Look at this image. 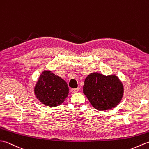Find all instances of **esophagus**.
<instances>
[{
  "label": "esophagus",
  "mask_w": 149,
  "mask_h": 149,
  "mask_svg": "<svg viewBox=\"0 0 149 149\" xmlns=\"http://www.w3.org/2000/svg\"><path fill=\"white\" fill-rule=\"evenodd\" d=\"M79 89V88H72V89L71 90V91H72L73 93H77V92H78Z\"/></svg>",
  "instance_id": "esophagus-1"
}]
</instances>
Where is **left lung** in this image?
Masks as SVG:
<instances>
[{
    "label": "left lung",
    "mask_w": 149,
    "mask_h": 149,
    "mask_svg": "<svg viewBox=\"0 0 149 149\" xmlns=\"http://www.w3.org/2000/svg\"><path fill=\"white\" fill-rule=\"evenodd\" d=\"M83 93L95 109L105 111L115 108L121 101L124 89L115 74L104 75L91 73L84 80Z\"/></svg>",
    "instance_id": "8db88e82"
}]
</instances>
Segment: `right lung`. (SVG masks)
Wrapping results in <instances>:
<instances>
[{
  "label": "right lung",
  "instance_id": "add662e5",
  "mask_svg": "<svg viewBox=\"0 0 149 149\" xmlns=\"http://www.w3.org/2000/svg\"><path fill=\"white\" fill-rule=\"evenodd\" d=\"M34 95L43 105L54 107L64 102L68 95L66 82L50 70H44L34 88Z\"/></svg>",
  "mask_w": 149,
  "mask_h": 149
}]
</instances>
